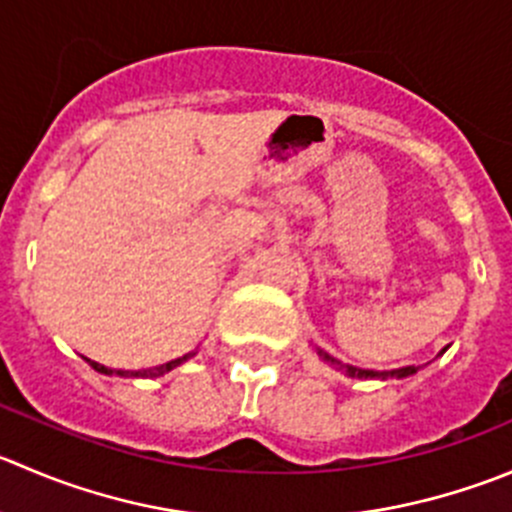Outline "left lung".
Instances as JSON below:
<instances>
[{
	"label": "left lung",
	"instance_id": "left-lung-1",
	"mask_svg": "<svg viewBox=\"0 0 512 512\" xmlns=\"http://www.w3.org/2000/svg\"><path fill=\"white\" fill-rule=\"evenodd\" d=\"M317 355H320L322 360L327 362V365H332V367H337V370L345 372L347 377H365V380H390V377H398V380H400V377H408V375H413V372H418V367H415V365L398 367V370H388V372L362 370V367H355V365H342L340 360H335L332 355H327V352L320 350V347H317Z\"/></svg>",
	"mask_w": 512,
	"mask_h": 512
}]
</instances>
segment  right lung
<instances>
[{
    "mask_svg": "<svg viewBox=\"0 0 512 512\" xmlns=\"http://www.w3.org/2000/svg\"><path fill=\"white\" fill-rule=\"evenodd\" d=\"M192 355H197V352H187V355L177 357V360H170V362H165V365H157V367H147V370H112V367H104V365H99V362H94V360H87V362L94 367V370L102 372V375H119V377H160V375H165V372L175 370V367L182 365V362L190 360Z\"/></svg>",
    "mask_w": 512,
    "mask_h": 512,
    "instance_id": "add662e5",
    "label": "right lung"
}]
</instances>
